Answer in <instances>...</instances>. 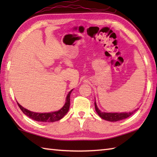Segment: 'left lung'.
<instances>
[{"label": "left lung", "instance_id": "left-lung-1", "mask_svg": "<svg viewBox=\"0 0 157 157\" xmlns=\"http://www.w3.org/2000/svg\"><path fill=\"white\" fill-rule=\"evenodd\" d=\"M94 105L96 111L98 113V115L101 117L102 119L109 121H120V120L126 119L129 117V116H131L133 113L137 111V109H136L134 111L129 113H104L101 112L98 109L96 102H94Z\"/></svg>", "mask_w": 157, "mask_h": 157}]
</instances>
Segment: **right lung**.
I'll list each match as a JSON object with an SVG mask.
<instances>
[{
  "mask_svg": "<svg viewBox=\"0 0 157 157\" xmlns=\"http://www.w3.org/2000/svg\"><path fill=\"white\" fill-rule=\"evenodd\" d=\"M73 90L70 91L66 98V102L65 104L63 107L59 110L55 112H51V113H35L29 111V110L23 108L21 105H20L17 102V105L20 109L21 110L22 112L24 113L25 115L28 116L29 118L35 120L37 121H41V122H55L61 119L63 117H64L67 113L69 106H70V95Z\"/></svg>",
  "mask_w": 157,
  "mask_h": 157,
  "instance_id": "1",
  "label": "right lung"
}]
</instances>
